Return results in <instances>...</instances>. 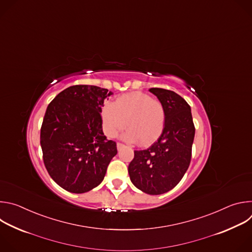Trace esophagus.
<instances>
[{"label": "esophagus", "mask_w": 252, "mask_h": 252, "mask_svg": "<svg viewBox=\"0 0 252 252\" xmlns=\"http://www.w3.org/2000/svg\"><path fill=\"white\" fill-rule=\"evenodd\" d=\"M125 147V145H123V143H121V142H118L117 143V148H118V150L120 151L122 148H124Z\"/></svg>", "instance_id": "esophagus-1"}]
</instances>
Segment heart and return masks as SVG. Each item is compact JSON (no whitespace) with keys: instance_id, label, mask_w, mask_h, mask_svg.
Listing matches in <instances>:
<instances>
[{"instance_id":"heart-1","label":"heart","mask_w":252,"mask_h":252,"mask_svg":"<svg viewBox=\"0 0 252 252\" xmlns=\"http://www.w3.org/2000/svg\"><path fill=\"white\" fill-rule=\"evenodd\" d=\"M101 119L105 133L115 137L126 126L124 134L127 141L137 140L147 146L161 134L165 124V110L162 102L142 93H131L118 97L113 103L102 107Z\"/></svg>"}]
</instances>
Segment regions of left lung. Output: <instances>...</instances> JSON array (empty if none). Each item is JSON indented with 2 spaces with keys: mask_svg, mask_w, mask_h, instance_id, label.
Instances as JSON below:
<instances>
[{
  "mask_svg": "<svg viewBox=\"0 0 252 252\" xmlns=\"http://www.w3.org/2000/svg\"><path fill=\"white\" fill-rule=\"evenodd\" d=\"M165 110V124L158 141L134 151L128 174L135 188L148 194H162L182 181L191 158L195 128L189 104L176 93L150 89Z\"/></svg>",
  "mask_w": 252,
  "mask_h": 252,
  "instance_id": "8db88e82",
  "label": "left lung"
}]
</instances>
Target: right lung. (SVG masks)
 Returning <instances> with one entry per match:
<instances>
[{"label": "right lung", "mask_w": 252, "mask_h": 252, "mask_svg": "<svg viewBox=\"0 0 252 252\" xmlns=\"http://www.w3.org/2000/svg\"><path fill=\"white\" fill-rule=\"evenodd\" d=\"M113 94L96 86L77 85L61 92L48 105L41 127L45 166L61 188L84 193L102 181L117 143L102 131L101 107Z\"/></svg>", "instance_id": "1"}]
</instances>
